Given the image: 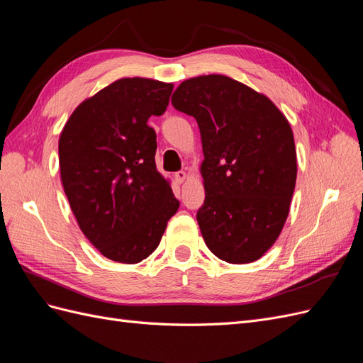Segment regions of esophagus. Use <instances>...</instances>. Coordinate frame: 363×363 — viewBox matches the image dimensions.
Wrapping results in <instances>:
<instances>
[{
    "label": "esophagus",
    "mask_w": 363,
    "mask_h": 363,
    "mask_svg": "<svg viewBox=\"0 0 363 363\" xmlns=\"http://www.w3.org/2000/svg\"><path fill=\"white\" fill-rule=\"evenodd\" d=\"M186 179H188V174H186V171L175 172V180H177L179 183H184Z\"/></svg>",
    "instance_id": "34e87169"
}]
</instances>
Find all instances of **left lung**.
I'll use <instances>...</instances> for the list:
<instances>
[{"mask_svg": "<svg viewBox=\"0 0 363 363\" xmlns=\"http://www.w3.org/2000/svg\"><path fill=\"white\" fill-rule=\"evenodd\" d=\"M200 127L207 248L228 263L260 259L286 223L296 180L292 128L268 96L225 75L184 80L172 98Z\"/></svg>", "mask_w": 363, "mask_h": 363, "instance_id": "obj_1", "label": "left lung"}]
</instances>
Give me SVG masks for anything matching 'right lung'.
I'll return each instance as SVG.
<instances>
[{
    "mask_svg": "<svg viewBox=\"0 0 363 363\" xmlns=\"http://www.w3.org/2000/svg\"><path fill=\"white\" fill-rule=\"evenodd\" d=\"M172 83L121 79L87 98L59 139L60 179L91 244L119 263L155 251L180 206L156 168L150 116L164 113Z\"/></svg>",
    "mask_w": 363,
    "mask_h": 363,
    "instance_id": "obj_1",
    "label": "right lung"
}]
</instances>
